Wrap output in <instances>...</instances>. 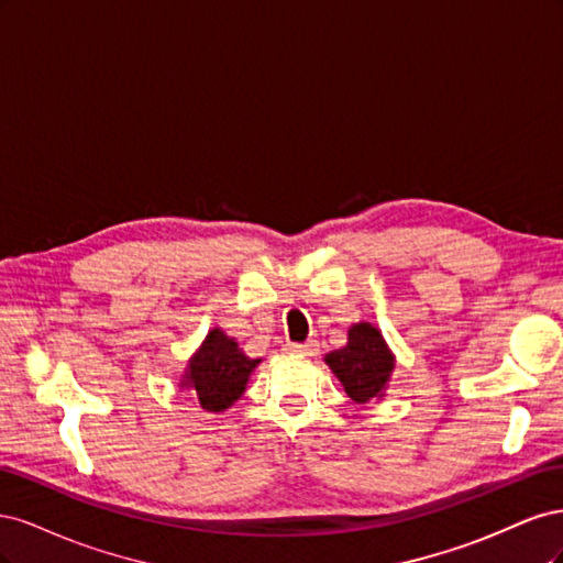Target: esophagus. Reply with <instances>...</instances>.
<instances>
[{"mask_svg": "<svg viewBox=\"0 0 563 563\" xmlns=\"http://www.w3.org/2000/svg\"><path fill=\"white\" fill-rule=\"evenodd\" d=\"M288 354H296V356H314L319 352V345L314 343V340H310V343H288L284 347Z\"/></svg>", "mask_w": 563, "mask_h": 563, "instance_id": "34e87169", "label": "esophagus"}]
</instances>
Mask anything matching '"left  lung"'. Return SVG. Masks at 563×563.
<instances>
[{
    "mask_svg": "<svg viewBox=\"0 0 563 563\" xmlns=\"http://www.w3.org/2000/svg\"><path fill=\"white\" fill-rule=\"evenodd\" d=\"M323 362L331 366L347 397L356 404L385 397V387L395 371V356L383 333L368 321L354 323L347 331V345L329 352Z\"/></svg>",
    "mask_w": 563,
    "mask_h": 563,
    "instance_id": "left-lung-1",
    "label": "left lung"
}]
</instances>
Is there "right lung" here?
Instances as JSON below:
<instances>
[{
    "label": "right lung",
    "mask_w": 563,
    "mask_h": 563,
    "mask_svg": "<svg viewBox=\"0 0 563 563\" xmlns=\"http://www.w3.org/2000/svg\"><path fill=\"white\" fill-rule=\"evenodd\" d=\"M261 360H249L223 329H211L187 364L180 387L192 389L201 408L223 413L244 395L249 376Z\"/></svg>",
    "instance_id": "add662e5"
}]
</instances>
